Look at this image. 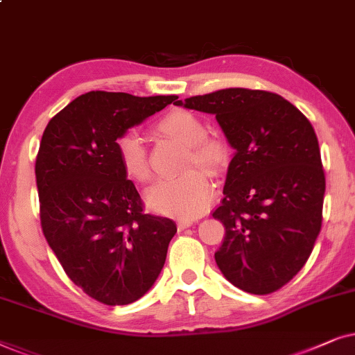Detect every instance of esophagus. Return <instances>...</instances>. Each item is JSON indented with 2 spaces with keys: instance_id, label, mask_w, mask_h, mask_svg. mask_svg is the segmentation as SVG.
I'll use <instances>...</instances> for the list:
<instances>
[{
  "instance_id": "1",
  "label": "esophagus",
  "mask_w": 355,
  "mask_h": 355,
  "mask_svg": "<svg viewBox=\"0 0 355 355\" xmlns=\"http://www.w3.org/2000/svg\"><path fill=\"white\" fill-rule=\"evenodd\" d=\"M190 225H193V220H178V224H177V227H178V230H185V229H188V227Z\"/></svg>"
}]
</instances>
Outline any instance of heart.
<instances>
[{"mask_svg":"<svg viewBox=\"0 0 355 355\" xmlns=\"http://www.w3.org/2000/svg\"><path fill=\"white\" fill-rule=\"evenodd\" d=\"M155 130L188 146L183 168L178 177L159 180L148 193V202L160 214L195 219L211 205L214 187L205 171L190 169L200 164L209 173H220L230 160V148L219 136H207L206 126L195 113L175 108L155 123ZM118 162L131 180L146 183L153 177L149 155L135 131H126L115 141Z\"/></svg>","mask_w":355,"mask_h":355,"instance_id":"heart-1","label":"heart"}]
</instances>
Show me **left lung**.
Here are the masks:
<instances>
[{
    "mask_svg": "<svg viewBox=\"0 0 355 355\" xmlns=\"http://www.w3.org/2000/svg\"><path fill=\"white\" fill-rule=\"evenodd\" d=\"M175 105L216 115L235 149L212 212L225 227L217 266L245 292H276L304 268L321 230L326 182L313 126L284 97L258 89H220Z\"/></svg>",
    "mask_w": 355,
    "mask_h": 355,
    "instance_id": "obj_1",
    "label": "left lung"
}]
</instances>
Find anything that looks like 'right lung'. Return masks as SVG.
<instances>
[{
  "label": "right lung",
  "mask_w": 355,
  "mask_h": 355,
  "mask_svg": "<svg viewBox=\"0 0 355 355\" xmlns=\"http://www.w3.org/2000/svg\"><path fill=\"white\" fill-rule=\"evenodd\" d=\"M177 96L83 94L46 125L35 159L40 224L64 272L94 300L128 305L162 271L177 225L146 214L115 141Z\"/></svg>",
  "instance_id": "obj_1"
}]
</instances>
